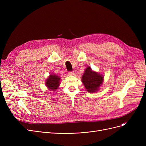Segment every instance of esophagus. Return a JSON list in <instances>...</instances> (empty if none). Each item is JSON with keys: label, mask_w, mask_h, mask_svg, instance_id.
I'll return each mask as SVG.
<instances>
[{"label": "esophagus", "mask_w": 146, "mask_h": 146, "mask_svg": "<svg viewBox=\"0 0 146 146\" xmlns=\"http://www.w3.org/2000/svg\"><path fill=\"white\" fill-rule=\"evenodd\" d=\"M74 74V72H70L68 73V75L70 76H73Z\"/></svg>", "instance_id": "1"}]
</instances>
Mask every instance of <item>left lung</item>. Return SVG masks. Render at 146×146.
<instances>
[{
    "instance_id": "8db88e82",
    "label": "left lung",
    "mask_w": 146,
    "mask_h": 146,
    "mask_svg": "<svg viewBox=\"0 0 146 146\" xmlns=\"http://www.w3.org/2000/svg\"><path fill=\"white\" fill-rule=\"evenodd\" d=\"M104 75L92 70L90 66H88L82 76V82L86 90L94 94L100 89L104 82Z\"/></svg>"
}]
</instances>
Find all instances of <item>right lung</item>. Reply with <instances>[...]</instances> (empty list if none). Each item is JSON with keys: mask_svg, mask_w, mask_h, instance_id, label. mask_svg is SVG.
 I'll return each instance as SVG.
<instances>
[{"mask_svg": "<svg viewBox=\"0 0 146 146\" xmlns=\"http://www.w3.org/2000/svg\"><path fill=\"white\" fill-rule=\"evenodd\" d=\"M45 84L49 90L55 92L60 85V77L54 73H51L46 79Z\"/></svg>", "mask_w": 146, "mask_h": 146, "instance_id": "1", "label": "right lung"}]
</instances>
